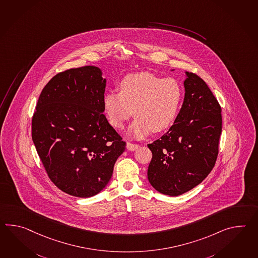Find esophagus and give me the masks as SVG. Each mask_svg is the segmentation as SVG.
<instances>
[{"instance_id": "34e87169", "label": "esophagus", "mask_w": 258, "mask_h": 258, "mask_svg": "<svg viewBox=\"0 0 258 258\" xmlns=\"http://www.w3.org/2000/svg\"><path fill=\"white\" fill-rule=\"evenodd\" d=\"M138 148H139V144H134L132 143H126V149L128 151H135Z\"/></svg>"}]
</instances>
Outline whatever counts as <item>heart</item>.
<instances>
[{
	"label": "heart",
	"instance_id": "1",
	"mask_svg": "<svg viewBox=\"0 0 258 258\" xmlns=\"http://www.w3.org/2000/svg\"><path fill=\"white\" fill-rule=\"evenodd\" d=\"M120 92L104 94L103 111L109 123L120 128L134 115L136 120L130 128L135 138L150 132H165L176 120L183 99L178 80L163 79L150 72L126 75L119 83Z\"/></svg>",
	"mask_w": 258,
	"mask_h": 258
}]
</instances>
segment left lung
I'll return each instance as SVG.
<instances>
[{
	"mask_svg": "<svg viewBox=\"0 0 258 258\" xmlns=\"http://www.w3.org/2000/svg\"><path fill=\"white\" fill-rule=\"evenodd\" d=\"M183 104L174 124L148 144L153 157L147 176L157 191L183 195L211 172L222 132L221 107L199 76L186 72Z\"/></svg>",
	"mask_w": 258,
	"mask_h": 258,
	"instance_id": "obj_1",
	"label": "left lung"
}]
</instances>
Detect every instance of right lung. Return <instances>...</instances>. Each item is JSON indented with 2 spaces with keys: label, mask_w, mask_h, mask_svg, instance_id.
Masks as SVG:
<instances>
[{
  "label": "right lung",
  "mask_w": 258,
  "mask_h": 258,
  "mask_svg": "<svg viewBox=\"0 0 258 258\" xmlns=\"http://www.w3.org/2000/svg\"><path fill=\"white\" fill-rule=\"evenodd\" d=\"M105 83L97 67L60 72L43 88L32 117V141L48 177L76 197L99 194L126 149L103 115Z\"/></svg>",
  "instance_id": "add662e5"
}]
</instances>
